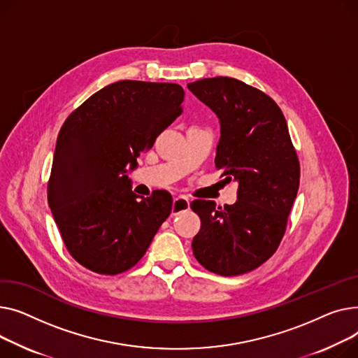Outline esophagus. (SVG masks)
<instances>
[{
	"mask_svg": "<svg viewBox=\"0 0 358 358\" xmlns=\"http://www.w3.org/2000/svg\"><path fill=\"white\" fill-rule=\"evenodd\" d=\"M189 206H191V202H189V199L186 196H176L173 199V205H172V215H178L183 211H186V209H189Z\"/></svg>",
	"mask_w": 358,
	"mask_h": 358,
	"instance_id": "1",
	"label": "esophagus"
}]
</instances>
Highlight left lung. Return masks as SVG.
I'll return each instance as SVG.
<instances>
[{"instance_id":"8db88e82","label":"left lung","mask_w":358,"mask_h":358,"mask_svg":"<svg viewBox=\"0 0 358 358\" xmlns=\"http://www.w3.org/2000/svg\"><path fill=\"white\" fill-rule=\"evenodd\" d=\"M187 88L220 118L215 166L238 183L237 201L217 206L195 199L201 218L195 259L221 276L244 275L278 250L299 189L301 167L282 110L268 95L227 76Z\"/></svg>"}]
</instances>
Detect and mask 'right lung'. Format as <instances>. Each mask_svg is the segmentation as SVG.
Returning a JSON list of instances; mask_svg holds the SVG:
<instances>
[{"label": "right lung", "mask_w": 358, "mask_h": 358, "mask_svg": "<svg viewBox=\"0 0 358 358\" xmlns=\"http://www.w3.org/2000/svg\"><path fill=\"white\" fill-rule=\"evenodd\" d=\"M178 83L118 80L63 122L48 201L71 256L99 275L138 263L172 213L169 192L138 198L125 175L182 114Z\"/></svg>", "instance_id": "add662e5"}]
</instances>
